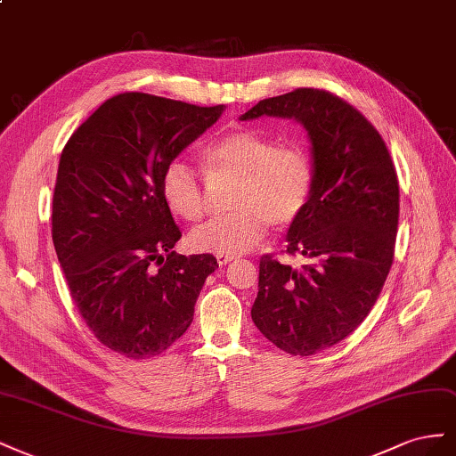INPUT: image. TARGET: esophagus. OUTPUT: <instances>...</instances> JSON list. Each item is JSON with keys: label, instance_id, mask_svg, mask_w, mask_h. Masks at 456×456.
Masks as SVG:
<instances>
[{"label": "esophagus", "instance_id": "obj_1", "mask_svg": "<svg viewBox=\"0 0 456 456\" xmlns=\"http://www.w3.org/2000/svg\"><path fill=\"white\" fill-rule=\"evenodd\" d=\"M216 259H217L219 265H227V264L232 262V259H235V256H231V254H216Z\"/></svg>", "mask_w": 456, "mask_h": 456}]
</instances>
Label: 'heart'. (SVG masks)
<instances>
[{"instance_id":"heart-1","label":"heart","mask_w":456,"mask_h":456,"mask_svg":"<svg viewBox=\"0 0 456 456\" xmlns=\"http://www.w3.org/2000/svg\"><path fill=\"white\" fill-rule=\"evenodd\" d=\"M200 156L212 181L235 179L229 194V206L235 210L192 229V250L231 256L250 250L262 242L271 224H294L314 194V162L297 142H279L256 129H235L206 145ZM160 187L175 216L187 221L206 216V185L191 164H167Z\"/></svg>"}]
</instances>
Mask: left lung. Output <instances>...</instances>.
<instances>
[{"mask_svg":"<svg viewBox=\"0 0 456 456\" xmlns=\"http://www.w3.org/2000/svg\"><path fill=\"white\" fill-rule=\"evenodd\" d=\"M259 116L305 127L315 183L284 250L311 264L262 256L252 321L279 349L307 357L342 342L379 300L394 262L399 181L382 135L329 91L300 87L264 99L240 120Z\"/></svg>","mask_w":456,"mask_h":456,"instance_id":"8db88e82","label":"left lung"}]
</instances>
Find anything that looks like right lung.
Masks as SVG:
<instances>
[{
	"label": "right lung",
	"mask_w": 456,
	"mask_h": 456,
	"mask_svg": "<svg viewBox=\"0 0 456 456\" xmlns=\"http://www.w3.org/2000/svg\"><path fill=\"white\" fill-rule=\"evenodd\" d=\"M224 105L149 94L105 101L62 149L51 232L72 300L97 340L129 359L162 354L191 327L212 254L181 256L162 197L177 154Z\"/></svg>",
	"instance_id": "1"
}]
</instances>
